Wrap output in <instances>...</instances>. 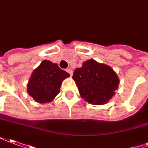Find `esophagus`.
Segmentation results:
<instances>
[{"mask_svg": "<svg viewBox=\"0 0 148 148\" xmlns=\"http://www.w3.org/2000/svg\"><path fill=\"white\" fill-rule=\"evenodd\" d=\"M67 73H69L71 75H73V71H72V69H66Z\"/></svg>", "mask_w": 148, "mask_h": 148, "instance_id": "34e87169", "label": "esophagus"}]
</instances>
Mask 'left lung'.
I'll return each instance as SVG.
<instances>
[{
	"label": "left lung",
	"mask_w": 148,
	"mask_h": 148,
	"mask_svg": "<svg viewBox=\"0 0 148 148\" xmlns=\"http://www.w3.org/2000/svg\"><path fill=\"white\" fill-rule=\"evenodd\" d=\"M73 79L79 92L86 102L102 105L114 95L119 79L112 68L93 59L83 63L81 68L74 71Z\"/></svg>",
	"instance_id": "8db88e82"
}]
</instances>
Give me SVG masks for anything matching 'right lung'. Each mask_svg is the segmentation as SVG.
<instances>
[{
  "label": "right lung",
  "instance_id": "obj_1",
  "mask_svg": "<svg viewBox=\"0 0 148 148\" xmlns=\"http://www.w3.org/2000/svg\"><path fill=\"white\" fill-rule=\"evenodd\" d=\"M69 75L58 64L44 60L31 74L27 84V93L39 103L52 102L60 92L62 81Z\"/></svg>",
  "mask_w": 148,
  "mask_h": 148
}]
</instances>
